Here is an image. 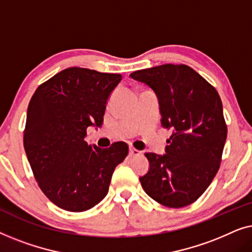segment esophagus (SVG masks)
<instances>
[{
	"mask_svg": "<svg viewBox=\"0 0 252 252\" xmlns=\"http://www.w3.org/2000/svg\"><path fill=\"white\" fill-rule=\"evenodd\" d=\"M141 155V151L135 149V148H129V156H139Z\"/></svg>",
	"mask_w": 252,
	"mask_h": 252,
	"instance_id": "obj_1",
	"label": "esophagus"
}]
</instances>
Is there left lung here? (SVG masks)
I'll list each match as a JSON object with an SVG mask.
<instances>
[{"label": "left lung", "mask_w": 252, "mask_h": 252, "mask_svg": "<svg viewBox=\"0 0 252 252\" xmlns=\"http://www.w3.org/2000/svg\"><path fill=\"white\" fill-rule=\"evenodd\" d=\"M130 78L153 89L161 126L173 129L166 154H146L150 167L140 178L142 188L168 208L191 204L211 184L221 161L227 126L218 92L184 64L135 71Z\"/></svg>", "instance_id": "left-lung-1"}]
</instances>
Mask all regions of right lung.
I'll list each match as a JSON object with an SVG mask.
<instances>
[{"mask_svg":"<svg viewBox=\"0 0 252 252\" xmlns=\"http://www.w3.org/2000/svg\"><path fill=\"white\" fill-rule=\"evenodd\" d=\"M122 75L68 67L36 88L24 130L34 178L58 208L92 209L105 197L116 166L128 155L125 142L101 149L85 141L89 126L101 127L105 105Z\"/></svg>","mask_w":252,"mask_h":252,"instance_id":"obj_1","label":"right lung"}]
</instances>
